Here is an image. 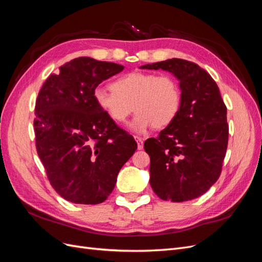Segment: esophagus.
Returning <instances> with one entry per match:
<instances>
[{
  "mask_svg": "<svg viewBox=\"0 0 262 262\" xmlns=\"http://www.w3.org/2000/svg\"><path fill=\"white\" fill-rule=\"evenodd\" d=\"M134 139H136L137 143H138V149L143 148V142H144V140L142 139V138H140V137H136Z\"/></svg>",
  "mask_w": 262,
  "mask_h": 262,
  "instance_id": "1",
  "label": "esophagus"
}]
</instances>
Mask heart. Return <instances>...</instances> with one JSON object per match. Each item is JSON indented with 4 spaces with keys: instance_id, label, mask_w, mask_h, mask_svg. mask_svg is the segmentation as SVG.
I'll return each mask as SVG.
<instances>
[{
    "instance_id": "heart-1",
    "label": "heart",
    "mask_w": 262,
    "mask_h": 262,
    "mask_svg": "<svg viewBox=\"0 0 262 262\" xmlns=\"http://www.w3.org/2000/svg\"><path fill=\"white\" fill-rule=\"evenodd\" d=\"M94 100L110 120L121 124L133 113L131 131L144 133L150 126L162 129L175 120L181 105L177 81L170 75L132 72L119 77L112 90L97 87Z\"/></svg>"
}]
</instances>
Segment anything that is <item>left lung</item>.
I'll return each instance as SVG.
<instances>
[{"instance_id": "left-lung-1", "label": "left lung", "mask_w": 262, "mask_h": 262, "mask_svg": "<svg viewBox=\"0 0 262 262\" xmlns=\"http://www.w3.org/2000/svg\"><path fill=\"white\" fill-rule=\"evenodd\" d=\"M140 69L163 70L179 81V113L158 138L145 141L149 185L163 200L184 202L215 184L227 142L226 106L211 75L195 63L169 59Z\"/></svg>"}]
</instances>
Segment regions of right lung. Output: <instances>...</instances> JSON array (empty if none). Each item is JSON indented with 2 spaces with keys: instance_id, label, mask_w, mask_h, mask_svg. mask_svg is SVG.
<instances>
[{
  "instance_id": "1",
  "label": "right lung",
  "mask_w": 262,
  "mask_h": 262,
  "mask_svg": "<svg viewBox=\"0 0 262 262\" xmlns=\"http://www.w3.org/2000/svg\"><path fill=\"white\" fill-rule=\"evenodd\" d=\"M123 66L82 57L50 75L35 108L37 153L51 186L63 199L98 204L113 192L137 142L101 112L96 87Z\"/></svg>"
}]
</instances>
